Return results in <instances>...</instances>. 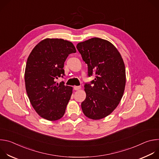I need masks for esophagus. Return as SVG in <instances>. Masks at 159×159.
Masks as SVG:
<instances>
[{
	"instance_id": "1",
	"label": "esophagus",
	"mask_w": 159,
	"mask_h": 159,
	"mask_svg": "<svg viewBox=\"0 0 159 159\" xmlns=\"http://www.w3.org/2000/svg\"><path fill=\"white\" fill-rule=\"evenodd\" d=\"M80 88H81V87H80V86H74V89L75 90H79Z\"/></svg>"
}]
</instances>
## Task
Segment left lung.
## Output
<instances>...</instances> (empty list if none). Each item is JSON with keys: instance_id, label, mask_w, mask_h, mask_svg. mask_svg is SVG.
I'll use <instances>...</instances> for the list:
<instances>
[{"instance_id": "8db88e82", "label": "left lung", "mask_w": 159, "mask_h": 159, "mask_svg": "<svg viewBox=\"0 0 159 159\" xmlns=\"http://www.w3.org/2000/svg\"><path fill=\"white\" fill-rule=\"evenodd\" d=\"M77 48L87 65L88 77L96 78L84 85L86 98L81 107L85 116L100 120L109 115L119 104L126 84L123 58L109 41L93 38L77 44Z\"/></svg>"}]
</instances>
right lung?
I'll list each match as a JSON object with an SVG mask.
<instances>
[{"instance_id":"1","label":"right lung","mask_w":159,"mask_h":159,"mask_svg":"<svg viewBox=\"0 0 159 159\" xmlns=\"http://www.w3.org/2000/svg\"><path fill=\"white\" fill-rule=\"evenodd\" d=\"M74 44L63 39L40 41L28 57L25 69L26 90L38 114L49 121L60 119L72 94V87L55 80L65 76L64 62L75 53Z\"/></svg>"}]
</instances>
